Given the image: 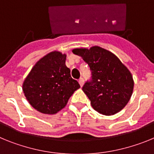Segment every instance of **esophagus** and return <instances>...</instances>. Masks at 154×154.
Returning <instances> with one entry per match:
<instances>
[{
	"mask_svg": "<svg viewBox=\"0 0 154 154\" xmlns=\"http://www.w3.org/2000/svg\"><path fill=\"white\" fill-rule=\"evenodd\" d=\"M79 84H80V85H81V87L82 86V85H84V79H82V78L80 79L79 80Z\"/></svg>",
	"mask_w": 154,
	"mask_h": 154,
	"instance_id": "34e87169",
	"label": "esophagus"
}]
</instances>
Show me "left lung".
Segmentation results:
<instances>
[{
    "mask_svg": "<svg viewBox=\"0 0 154 154\" xmlns=\"http://www.w3.org/2000/svg\"><path fill=\"white\" fill-rule=\"evenodd\" d=\"M72 52L81 56L90 68L91 79L85 82L82 91L92 108L105 116L123 109L130 99L134 85L129 69L114 54L99 46L75 48Z\"/></svg>",
    "mask_w": 154,
    "mask_h": 154,
    "instance_id": "obj_1",
    "label": "left lung"
}]
</instances>
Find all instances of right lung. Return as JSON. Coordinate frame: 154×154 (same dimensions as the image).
Returning a JSON list of instances; mask_svg holds the SVG:
<instances>
[{
  "instance_id": "right-lung-1",
  "label": "right lung",
  "mask_w": 154,
  "mask_h": 154,
  "mask_svg": "<svg viewBox=\"0 0 154 154\" xmlns=\"http://www.w3.org/2000/svg\"><path fill=\"white\" fill-rule=\"evenodd\" d=\"M66 55L52 51L35 65L23 83V92L30 104L38 112L55 114L66 106L80 88L65 65Z\"/></svg>"
}]
</instances>
